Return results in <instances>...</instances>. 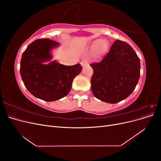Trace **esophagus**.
<instances>
[{"mask_svg":"<svg viewBox=\"0 0 161 161\" xmlns=\"http://www.w3.org/2000/svg\"><path fill=\"white\" fill-rule=\"evenodd\" d=\"M80 64L82 66H86V65H88V62H87L86 60H83L80 62Z\"/></svg>","mask_w":161,"mask_h":161,"instance_id":"esophagus-1","label":"esophagus"}]
</instances>
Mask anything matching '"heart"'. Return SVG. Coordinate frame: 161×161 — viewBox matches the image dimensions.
I'll return each instance as SVG.
<instances>
[{"label":"heart","mask_w":161,"mask_h":161,"mask_svg":"<svg viewBox=\"0 0 161 161\" xmlns=\"http://www.w3.org/2000/svg\"><path fill=\"white\" fill-rule=\"evenodd\" d=\"M95 50H97V52H102L104 50V47L103 46H99L98 44H97L95 47Z\"/></svg>","instance_id":"heart-1"}]
</instances>
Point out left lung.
Wrapping results in <instances>:
<instances>
[{"mask_svg": "<svg viewBox=\"0 0 161 161\" xmlns=\"http://www.w3.org/2000/svg\"><path fill=\"white\" fill-rule=\"evenodd\" d=\"M93 70L91 90L98 99L109 103L122 101L134 91L140 75V58L128 43L117 40Z\"/></svg>", "mask_w": 161, "mask_h": 161, "instance_id": "obj_1", "label": "left lung"}]
</instances>
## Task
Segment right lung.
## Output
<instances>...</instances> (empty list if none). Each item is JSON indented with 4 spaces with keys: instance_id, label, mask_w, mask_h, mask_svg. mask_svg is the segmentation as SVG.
I'll list each match as a JSON object with an SVG mask.
<instances>
[{
    "instance_id": "add662e5",
    "label": "right lung",
    "mask_w": 161,
    "mask_h": 161,
    "mask_svg": "<svg viewBox=\"0 0 161 161\" xmlns=\"http://www.w3.org/2000/svg\"><path fill=\"white\" fill-rule=\"evenodd\" d=\"M58 43L49 39H38L24 51L20 64V73L27 89L37 98L46 101L60 99L69 93L75 78L80 74V64L73 66L59 64L50 60V50Z\"/></svg>"
}]
</instances>
